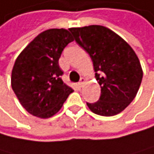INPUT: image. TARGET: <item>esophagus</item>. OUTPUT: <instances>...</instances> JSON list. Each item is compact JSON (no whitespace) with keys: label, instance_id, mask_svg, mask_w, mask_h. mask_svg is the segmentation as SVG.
Here are the masks:
<instances>
[{"label":"esophagus","instance_id":"obj_1","mask_svg":"<svg viewBox=\"0 0 154 154\" xmlns=\"http://www.w3.org/2000/svg\"><path fill=\"white\" fill-rule=\"evenodd\" d=\"M84 82H85V79H84V78H81V79H80V81H79V82L78 83L79 87V88L82 87L83 84H84Z\"/></svg>","mask_w":154,"mask_h":154}]
</instances>
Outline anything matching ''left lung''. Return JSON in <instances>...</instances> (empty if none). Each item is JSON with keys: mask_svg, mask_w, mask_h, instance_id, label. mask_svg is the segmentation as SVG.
<instances>
[{"mask_svg": "<svg viewBox=\"0 0 154 154\" xmlns=\"http://www.w3.org/2000/svg\"><path fill=\"white\" fill-rule=\"evenodd\" d=\"M69 29L76 43L89 54L100 86V100L87 103L89 109L106 117L121 113L134 100L143 79L138 56L122 37L105 26Z\"/></svg>", "mask_w": 154, "mask_h": 154, "instance_id": "left-lung-1", "label": "left lung"}]
</instances>
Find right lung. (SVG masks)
<instances>
[{
  "mask_svg": "<svg viewBox=\"0 0 154 154\" xmlns=\"http://www.w3.org/2000/svg\"><path fill=\"white\" fill-rule=\"evenodd\" d=\"M74 41L65 29L41 32L22 51L11 73V87L22 106L38 118L56 114L73 92L61 79L62 51Z\"/></svg>",
  "mask_w": 154,
  "mask_h": 154,
  "instance_id": "obj_1",
  "label": "right lung"
}]
</instances>
